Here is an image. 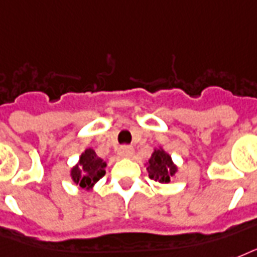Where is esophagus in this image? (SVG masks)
<instances>
[{
    "label": "esophagus",
    "mask_w": 257,
    "mask_h": 257,
    "mask_svg": "<svg viewBox=\"0 0 257 257\" xmlns=\"http://www.w3.org/2000/svg\"><path fill=\"white\" fill-rule=\"evenodd\" d=\"M119 156L123 158H131L134 156V149L131 146H122L119 149Z\"/></svg>",
    "instance_id": "esophagus-1"
}]
</instances>
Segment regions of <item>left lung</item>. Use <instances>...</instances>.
Returning a JSON list of instances; mask_svg holds the SVG:
<instances>
[{
    "instance_id": "left-lung-1",
    "label": "left lung",
    "mask_w": 257,
    "mask_h": 257,
    "mask_svg": "<svg viewBox=\"0 0 257 257\" xmlns=\"http://www.w3.org/2000/svg\"><path fill=\"white\" fill-rule=\"evenodd\" d=\"M146 170L151 180L157 181L160 184H168L170 182L174 174L177 173L178 168L173 162L172 156L164 150V147L158 146L154 149L153 154L146 162Z\"/></svg>"
}]
</instances>
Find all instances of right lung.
<instances>
[{
    "mask_svg": "<svg viewBox=\"0 0 257 257\" xmlns=\"http://www.w3.org/2000/svg\"><path fill=\"white\" fill-rule=\"evenodd\" d=\"M107 164L96 156L93 149H85L79 157L77 164L71 168V180L81 189L92 190L95 184L106 174Z\"/></svg>",
    "mask_w": 257,
    "mask_h": 257,
    "instance_id": "1",
    "label": "right lung"
}]
</instances>
